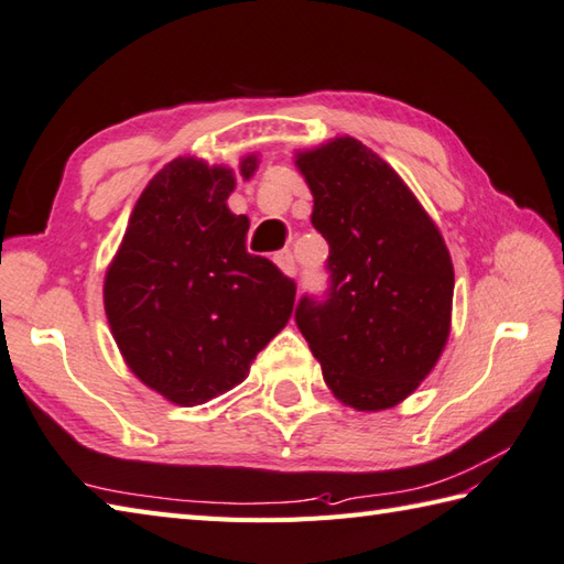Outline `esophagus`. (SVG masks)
I'll return each mask as SVG.
<instances>
[{
  "label": "esophagus",
  "mask_w": 564,
  "mask_h": 564,
  "mask_svg": "<svg viewBox=\"0 0 564 564\" xmlns=\"http://www.w3.org/2000/svg\"><path fill=\"white\" fill-rule=\"evenodd\" d=\"M273 261H275V267H279L285 275H291V279H295L297 267H295V259H293V253L289 249H283V251L275 253Z\"/></svg>",
  "instance_id": "obj_1"
}]
</instances>
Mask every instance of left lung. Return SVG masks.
I'll list each match as a JSON object with an SVG mask.
<instances>
[{"label":"left lung","mask_w":564,"mask_h":564,"mask_svg":"<svg viewBox=\"0 0 564 564\" xmlns=\"http://www.w3.org/2000/svg\"><path fill=\"white\" fill-rule=\"evenodd\" d=\"M327 239L329 285L295 325L337 399L383 411L408 399L449 337L455 271L433 219L389 163L351 137L297 153Z\"/></svg>","instance_id":"1"}]
</instances>
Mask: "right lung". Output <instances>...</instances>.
I'll list each match as a JSON object with an SVG mask.
<instances>
[{
  "label": "right lung",
  "mask_w": 564,
  "mask_h": 564,
  "mask_svg": "<svg viewBox=\"0 0 564 564\" xmlns=\"http://www.w3.org/2000/svg\"><path fill=\"white\" fill-rule=\"evenodd\" d=\"M257 156L239 175L257 171ZM235 171L175 159L143 187L105 275V313L129 369L163 399L200 405L249 377L289 323L295 283L247 251L229 213Z\"/></svg>",
  "instance_id": "obj_1"
}]
</instances>
